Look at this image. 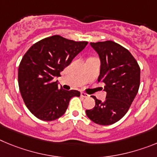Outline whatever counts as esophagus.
Returning <instances> with one entry per match:
<instances>
[{
	"instance_id": "1",
	"label": "esophagus",
	"mask_w": 157,
	"mask_h": 157,
	"mask_svg": "<svg viewBox=\"0 0 157 157\" xmlns=\"http://www.w3.org/2000/svg\"><path fill=\"white\" fill-rule=\"evenodd\" d=\"M80 95H81V97H84V98H87V97H89V94H87V93L85 92H80Z\"/></svg>"
}]
</instances>
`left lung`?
<instances>
[{"label":"left lung","mask_w":157,"mask_h":157,"mask_svg":"<svg viewBox=\"0 0 157 157\" xmlns=\"http://www.w3.org/2000/svg\"><path fill=\"white\" fill-rule=\"evenodd\" d=\"M101 61L98 82L104 83L105 101L97 99L89 119L99 125H110L122 118L129 109L140 85V67L131 52L112 40L90 43Z\"/></svg>","instance_id":"left-lung-1"}]
</instances>
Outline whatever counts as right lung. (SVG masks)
<instances>
[{"label":"right lung","mask_w":157,"mask_h":157,"mask_svg":"<svg viewBox=\"0 0 157 157\" xmlns=\"http://www.w3.org/2000/svg\"><path fill=\"white\" fill-rule=\"evenodd\" d=\"M87 44L55 35L35 43L24 55L18 72L19 91L28 109L38 119H58L65 113L70 100L80 95L78 91L59 87L53 79Z\"/></svg>","instance_id":"1"}]
</instances>
